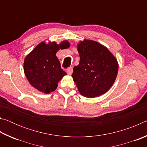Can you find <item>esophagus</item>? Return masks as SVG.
Masks as SVG:
<instances>
[{
    "label": "esophagus",
    "mask_w": 147,
    "mask_h": 147,
    "mask_svg": "<svg viewBox=\"0 0 147 147\" xmlns=\"http://www.w3.org/2000/svg\"><path fill=\"white\" fill-rule=\"evenodd\" d=\"M73 69L72 67H69L67 69V73L68 74H71L73 73Z\"/></svg>",
    "instance_id": "34e87169"
}]
</instances>
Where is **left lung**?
<instances>
[{"mask_svg": "<svg viewBox=\"0 0 147 147\" xmlns=\"http://www.w3.org/2000/svg\"><path fill=\"white\" fill-rule=\"evenodd\" d=\"M78 65L72 76L82 95L93 98L106 93L115 82L119 65L110 51L97 42L87 40L78 45Z\"/></svg>", "mask_w": 147, "mask_h": 147, "instance_id": "1", "label": "left lung"}]
</instances>
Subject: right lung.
<instances>
[{
    "instance_id": "right-lung-1",
    "label": "right lung",
    "mask_w": 147,
    "mask_h": 147,
    "mask_svg": "<svg viewBox=\"0 0 147 147\" xmlns=\"http://www.w3.org/2000/svg\"><path fill=\"white\" fill-rule=\"evenodd\" d=\"M70 46L67 41L58 45L55 42L39 43L24 61V71L31 85L42 93L49 94L55 91L58 83L67 73L61 68L56 56L59 49Z\"/></svg>"
}]
</instances>
